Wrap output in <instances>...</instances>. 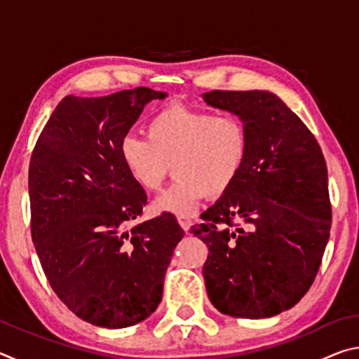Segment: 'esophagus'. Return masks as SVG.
<instances>
[{
    "label": "esophagus",
    "instance_id": "34e87169",
    "mask_svg": "<svg viewBox=\"0 0 359 359\" xmlns=\"http://www.w3.org/2000/svg\"><path fill=\"white\" fill-rule=\"evenodd\" d=\"M177 222H179V224L182 226V229H184L185 233H188V229H190V226H191L190 218H188V217H179Z\"/></svg>",
    "mask_w": 359,
    "mask_h": 359
}]
</instances>
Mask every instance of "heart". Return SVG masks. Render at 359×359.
I'll list each match as a JSON object with an SVG mask.
<instances>
[{
    "instance_id": "1",
    "label": "heart",
    "mask_w": 359,
    "mask_h": 359,
    "mask_svg": "<svg viewBox=\"0 0 359 359\" xmlns=\"http://www.w3.org/2000/svg\"><path fill=\"white\" fill-rule=\"evenodd\" d=\"M147 139L126 136L120 145L123 165L145 191H158L174 168L177 179L155 199L156 212L194 214L203 199L217 198L238 179L248 136L236 115H215L187 106H171L147 125Z\"/></svg>"
}]
</instances>
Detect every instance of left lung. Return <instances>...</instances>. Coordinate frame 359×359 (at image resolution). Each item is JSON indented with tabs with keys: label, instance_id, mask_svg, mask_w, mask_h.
<instances>
[{
	"label": "left lung",
	"instance_id": "obj_1",
	"mask_svg": "<svg viewBox=\"0 0 359 359\" xmlns=\"http://www.w3.org/2000/svg\"><path fill=\"white\" fill-rule=\"evenodd\" d=\"M201 96L208 106L239 117L248 136L238 179L201 215L204 223L191 228L209 247L205 290L224 315L274 317L311 288L330 239L325 158L276 93L214 90ZM233 219L246 226L231 230Z\"/></svg>",
	"mask_w": 359,
	"mask_h": 359
}]
</instances>
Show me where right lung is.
<instances>
[{
	"label": "right lung",
	"mask_w": 359,
	"mask_h": 359,
	"mask_svg": "<svg viewBox=\"0 0 359 359\" xmlns=\"http://www.w3.org/2000/svg\"><path fill=\"white\" fill-rule=\"evenodd\" d=\"M166 92L147 87L101 98L68 95L42 130L29 163L32 236L50 287L95 326L141 323L161 302L175 245L172 214L137 220L147 194L123 165L121 141L144 107Z\"/></svg>",
	"instance_id": "1"
}]
</instances>
